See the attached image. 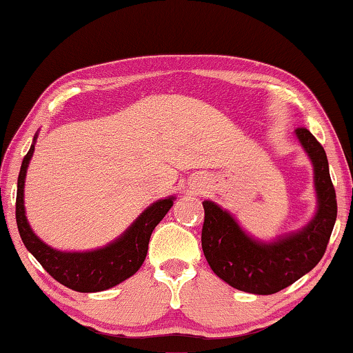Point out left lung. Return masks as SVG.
I'll return each instance as SVG.
<instances>
[{
    "mask_svg": "<svg viewBox=\"0 0 353 353\" xmlns=\"http://www.w3.org/2000/svg\"><path fill=\"white\" fill-rule=\"evenodd\" d=\"M296 137L310 157L318 209L310 223L297 233L260 243L245 234L230 212L204 201L202 250L216 276L239 291L268 296L291 286L320 262L337 216L336 191L325 149L307 128Z\"/></svg>",
    "mask_w": 353,
    "mask_h": 353,
    "instance_id": "obj_1",
    "label": "left lung"
}]
</instances>
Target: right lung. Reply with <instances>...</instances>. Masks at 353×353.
I'll return each instance as SVG.
<instances>
[{"label":"right lung","instance_id":"add662e5","mask_svg":"<svg viewBox=\"0 0 353 353\" xmlns=\"http://www.w3.org/2000/svg\"><path fill=\"white\" fill-rule=\"evenodd\" d=\"M35 139L30 151L23 157L17 178L16 221L22 243L33 257L56 281L77 292H99L117 286L132 276L141 267L148 254V244L152 231L159 225L175 197H167L149 205L125 233L105 245L88 252H62L43 243L28 225L23 207V183L28 162L35 151Z\"/></svg>","mask_w":353,"mask_h":353}]
</instances>
